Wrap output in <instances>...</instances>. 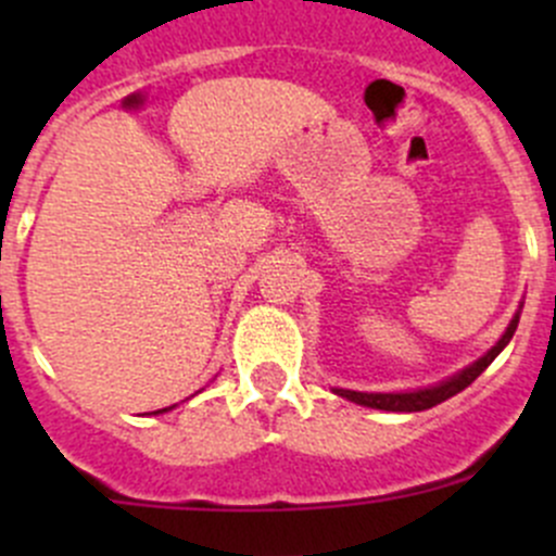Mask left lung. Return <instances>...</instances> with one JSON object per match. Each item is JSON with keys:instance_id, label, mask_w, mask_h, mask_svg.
<instances>
[{"instance_id": "1", "label": "left lung", "mask_w": 556, "mask_h": 556, "mask_svg": "<svg viewBox=\"0 0 556 556\" xmlns=\"http://www.w3.org/2000/svg\"><path fill=\"white\" fill-rule=\"evenodd\" d=\"M519 325V314L511 319V325L506 328V333H503V339L497 341L495 346H492L490 352H486L484 357H479V361L473 363V366H468L465 371H459L457 377L446 379V382L435 384V387H428V390H417V392H355V390H336L341 397H346V401H355L361 403V406H371V408H382V412H425V408L435 406V403L446 401V397L457 395V392H463L465 387L473 384L476 379L481 377V374L486 371V366H490L492 361H495L497 355L503 352V346L511 341L514 330H517Z\"/></svg>"}]
</instances>
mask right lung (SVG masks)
Returning <instances> with one entry per match:
<instances>
[{
	"label": "right lung",
	"instance_id": "add662e5",
	"mask_svg": "<svg viewBox=\"0 0 556 556\" xmlns=\"http://www.w3.org/2000/svg\"><path fill=\"white\" fill-rule=\"evenodd\" d=\"M161 412H166V408H161ZM161 412H155V414H161Z\"/></svg>",
	"mask_w": 556,
	"mask_h": 556
}]
</instances>
